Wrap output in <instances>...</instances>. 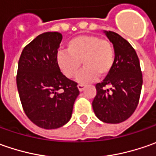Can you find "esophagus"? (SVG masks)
Masks as SVG:
<instances>
[{
    "label": "esophagus",
    "instance_id": "34e87169",
    "mask_svg": "<svg viewBox=\"0 0 156 156\" xmlns=\"http://www.w3.org/2000/svg\"><path fill=\"white\" fill-rule=\"evenodd\" d=\"M78 89H79V91H83L84 90V88H85V86L83 85V84H78Z\"/></svg>",
    "mask_w": 156,
    "mask_h": 156
}]
</instances>
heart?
<instances>
[{"label": "heart", "instance_id": "1", "mask_svg": "<svg viewBox=\"0 0 156 156\" xmlns=\"http://www.w3.org/2000/svg\"><path fill=\"white\" fill-rule=\"evenodd\" d=\"M67 51L57 54L56 62L60 70L68 78H74L81 68L79 82L94 81L97 76L105 77L111 72L115 64V48L108 40L96 35H78L67 42Z\"/></svg>", "mask_w": 156, "mask_h": 156}]
</instances>
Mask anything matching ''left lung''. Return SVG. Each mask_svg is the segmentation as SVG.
<instances>
[{
    "label": "left lung",
    "instance_id": "8db88e82",
    "mask_svg": "<svg viewBox=\"0 0 156 156\" xmlns=\"http://www.w3.org/2000/svg\"><path fill=\"white\" fill-rule=\"evenodd\" d=\"M115 48V64L111 72L95 85L92 102L95 115L106 123L122 122L133 115L142 86L139 58L134 48L120 34L104 31Z\"/></svg>",
    "mask_w": 156,
    "mask_h": 156
}]
</instances>
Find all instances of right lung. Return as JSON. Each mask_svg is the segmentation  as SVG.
Returning <instances> with one entry per match:
<instances>
[{
    "instance_id": "obj_1",
    "label": "right lung",
    "mask_w": 156,
    "mask_h": 156,
    "mask_svg": "<svg viewBox=\"0 0 156 156\" xmlns=\"http://www.w3.org/2000/svg\"><path fill=\"white\" fill-rule=\"evenodd\" d=\"M62 34L46 32L28 43L18 62L16 84L23 110L41 129L62 127L72 115L80 91L59 69L56 55Z\"/></svg>"
}]
</instances>
